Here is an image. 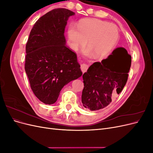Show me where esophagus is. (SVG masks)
Wrapping results in <instances>:
<instances>
[{
    "label": "esophagus",
    "instance_id": "esophagus-1",
    "mask_svg": "<svg viewBox=\"0 0 153 153\" xmlns=\"http://www.w3.org/2000/svg\"><path fill=\"white\" fill-rule=\"evenodd\" d=\"M80 68H81V70L83 73H85L87 71V69L89 68V65L88 64H85V63H82L81 65H80Z\"/></svg>",
    "mask_w": 153,
    "mask_h": 153
}]
</instances>
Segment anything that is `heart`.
<instances>
[{
  "label": "heart",
  "mask_w": 153,
  "mask_h": 153,
  "mask_svg": "<svg viewBox=\"0 0 153 153\" xmlns=\"http://www.w3.org/2000/svg\"><path fill=\"white\" fill-rule=\"evenodd\" d=\"M76 28L70 25L68 36L71 47L78 50L84 47L86 42V55L92 54L96 59L105 57L117 43L119 38L117 27L113 24L95 19L87 18L77 24Z\"/></svg>",
  "instance_id": "heart-1"
}]
</instances>
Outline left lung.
Masks as SVG:
<instances>
[{
    "label": "left lung",
    "mask_w": 153,
    "mask_h": 153,
    "mask_svg": "<svg viewBox=\"0 0 153 153\" xmlns=\"http://www.w3.org/2000/svg\"><path fill=\"white\" fill-rule=\"evenodd\" d=\"M131 62V55L121 47L101 62L92 64L82 76L83 106L91 111L108 106L126 85Z\"/></svg>",
    "instance_id": "8db88e82"
}]
</instances>
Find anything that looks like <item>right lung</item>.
I'll list each match as a JSON object with an SVG mask.
<instances>
[{"mask_svg": "<svg viewBox=\"0 0 153 153\" xmlns=\"http://www.w3.org/2000/svg\"><path fill=\"white\" fill-rule=\"evenodd\" d=\"M74 15L65 8L46 13L35 23L27 42L25 72L34 94L45 104L56 102L63 87L82 75L76 54L66 45L64 34Z\"/></svg>", "mask_w": 153, "mask_h": 153, "instance_id": "add662e5", "label": "right lung"}]
</instances>
